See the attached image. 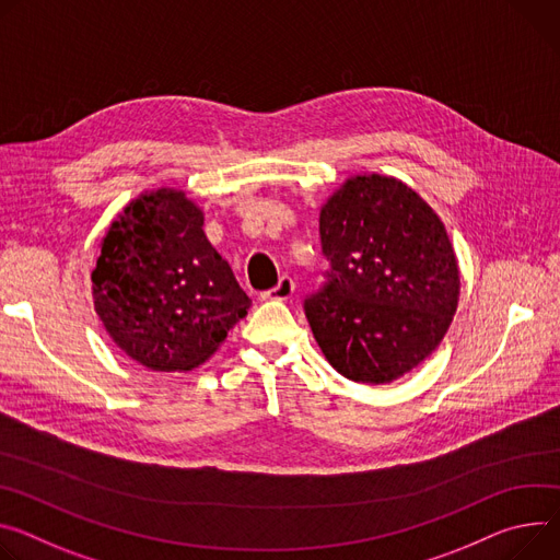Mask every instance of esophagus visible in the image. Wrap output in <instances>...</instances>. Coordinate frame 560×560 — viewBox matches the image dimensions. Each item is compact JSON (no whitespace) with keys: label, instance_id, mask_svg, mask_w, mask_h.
I'll list each match as a JSON object with an SVG mask.
<instances>
[{"label":"esophagus","instance_id":"esophagus-1","mask_svg":"<svg viewBox=\"0 0 560 560\" xmlns=\"http://www.w3.org/2000/svg\"><path fill=\"white\" fill-rule=\"evenodd\" d=\"M292 292H294V281L283 275L275 288H270L268 292H264V299H279V301H285V299L292 296Z\"/></svg>","mask_w":560,"mask_h":560}]
</instances>
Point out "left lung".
Listing matches in <instances>:
<instances>
[{"label":"left lung","instance_id":"8db88e82","mask_svg":"<svg viewBox=\"0 0 560 560\" xmlns=\"http://www.w3.org/2000/svg\"><path fill=\"white\" fill-rule=\"evenodd\" d=\"M322 285L303 299L313 335L343 377L388 384L446 335L460 294L438 214L397 178H348L319 214Z\"/></svg>","mask_w":560,"mask_h":560}]
</instances>
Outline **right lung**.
<instances>
[{
  "label": "right lung",
  "instance_id": "right-lung-1",
  "mask_svg": "<svg viewBox=\"0 0 560 560\" xmlns=\"http://www.w3.org/2000/svg\"><path fill=\"white\" fill-rule=\"evenodd\" d=\"M91 281L112 339L151 371L196 369L252 306L202 232V212L165 187L112 223Z\"/></svg>",
  "mask_w": 560,
  "mask_h": 560
}]
</instances>
